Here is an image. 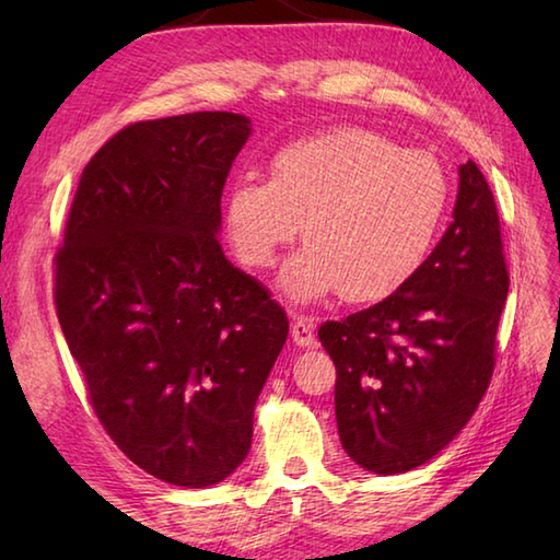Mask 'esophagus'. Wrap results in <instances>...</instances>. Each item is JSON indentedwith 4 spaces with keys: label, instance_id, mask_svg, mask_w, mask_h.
<instances>
[{
    "label": "esophagus",
    "instance_id": "obj_1",
    "mask_svg": "<svg viewBox=\"0 0 560 560\" xmlns=\"http://www.w3.org/2000/svg\"><path fill=\"white\" fill-rule=\"evenodd\" d=\"M293 341L299 343V347H315V319L307 317V315H299L293 319Z\"/></svg>",
    "mask_w": 560,
    "mask_h": 560
}]
</instances>
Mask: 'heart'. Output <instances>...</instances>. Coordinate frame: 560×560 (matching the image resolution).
Segmentation results:
<instances>
[{
  "mask_svg": "<svg viewBox=\"0 0 560 560\" xmlns=\"http://www.w3.org/2000/svg\"><path fill=\"white\" fill-rule=\"evenodd\" d=\"M447 205L435 156L361 127L291 141L271 156L269 183L243 177L225 201V229L247 267L269 269L303 233L281 277L295 301L339 291L353 303L397 291L421 267Z\"/></svg>",
  "mask_w": 560,
  "mask_h": 560,
  "instance_id": "obj_1",
  "label": "heart"
}]
</instances>
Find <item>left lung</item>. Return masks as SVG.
Masks as SVG:
<instances>
[{
  "label": "left lung",
  "instance_id": "8db88e82",
  "mask_svg": "<svg viewBox=\"0 0 560 560\" xmlns=\"http://www.w3.org/2000/svg\"><path fill=\"white\" fill-rule=\"evenodd\" d=\"M452 217L395 293L317 331L337 368L341 445L368 471L401 474L438 455L493 377L510 273L495 199L474 161L459 165Z\"/></svg>",
  "mask_w": 560,
  "mask_h": 560
}]
</instances>
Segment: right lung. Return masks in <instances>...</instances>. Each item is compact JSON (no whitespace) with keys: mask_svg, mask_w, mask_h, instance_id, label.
<instances>
[{"mask_svg":"<svg viewBox=\"0 0 560 560\" xmlns=\"http://www.w3.org/2000/svg\"><path fill=\"white\" fill-rule=\"evenodd\" d=\"M249 137L235 113L122 127L81 173L55 253V311L101 425L165 483L223 481L289 337L269 291L223 257L221 192Z\"/></svg>","mask_w":560,"mask_h":560,"instance_id":"add662e5","label":"right lung"}]
</instances>
